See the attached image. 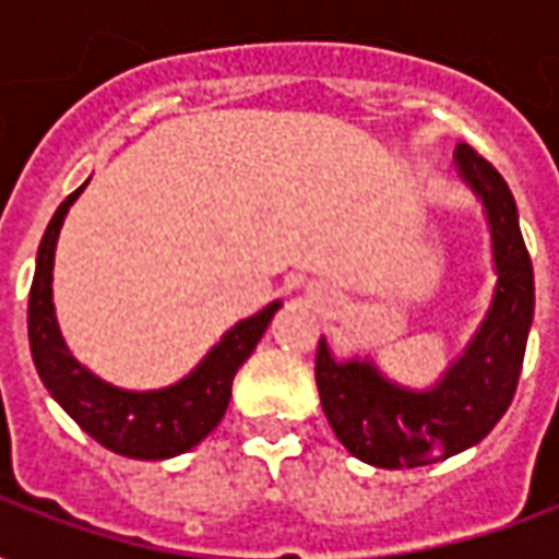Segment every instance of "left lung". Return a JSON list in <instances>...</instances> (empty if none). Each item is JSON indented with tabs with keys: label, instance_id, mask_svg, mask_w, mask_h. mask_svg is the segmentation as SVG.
<instances>
[{
	"label": "left lung",
	"instance_id": "8db88e82",
	"mask_svg": "<svg viewBox=\"0 0 559 559\" xmlns=\"http://www.w3.org/2000/svg\"><path fill=\"white\" fill-rule=\"evenodd\" d=\"M455 160L485 203L500 275L467 353L440 386L411 392L383 380L371 362H335L326 341L317 344V389L329 425L350 455L374 467H425L457 455L488 437L515 399L533 323V263L503 176L467 143H457Z\"/></svg>",
	"mask_w": 559,
	"mask_h": 559
}]
</instances>
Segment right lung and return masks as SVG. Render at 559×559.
Listing matches in <instances>:
<instances>
[{
	"label": "right lung",
	"mask_w": 559,
	"mask_h": 559,
	"mask_svg": "<svg viewBox=\"0 0 559 559\" xmlns=\"http://www.w3.org/2000/svg\"><path fill=\"white\" fill-rule=\"evenodd\" d=\"M83 188L86 185H80L74 194L62 200L38 245V263L29 290L32 362L38 368L47 392L62 404V411L104 449L140 461L182 455L209 431H215V425L224 419V411L230 404L233 377L254 353L257 341L263 338L281 302H272L260 314L233 326L221 344L212 347L206 359L176 386L158 392H126L104 383L68 353L56 326L53 299H50L59 227Z\"/></svg>",
	"instance_id": "obj_1"
}]
</instances>
